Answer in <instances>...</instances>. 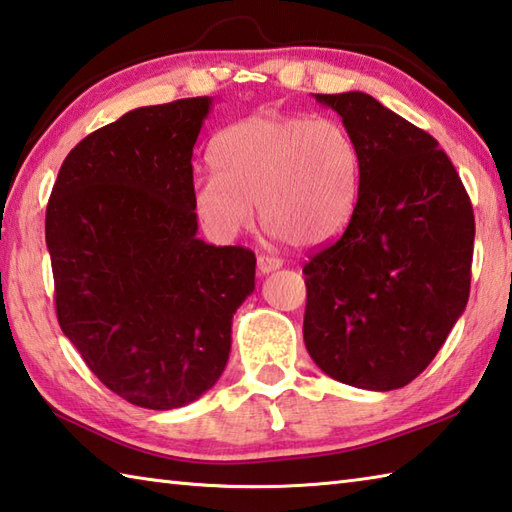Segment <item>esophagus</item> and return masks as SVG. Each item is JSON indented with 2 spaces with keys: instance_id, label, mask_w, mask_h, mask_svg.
I'll return each mask as SVG.
<instances>
[{
  "instance_id": "esophagus-1",
  "label": "esophagus",
  "mask_w": 512,
  "mask_h": 512,
  "mask_svg": "<svg viewBox=\"0 0 512 512\" xmlns=\"http://www.w3.org/2000/svg\"><path fill=\"white\" fill-rule=\"evenodd\" d=\"M280 266H282L280 257H273V255H259L257 257V268H259V273H264V275L277 271Z\"/></svg>"
}]
</instances>
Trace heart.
<instances>
[{
	"mask_svg": "<svg viewBox=\"0 0 512 512\" xmlns=\"http://www.w3.org/2000/svg\"><path fill=\"white\" fill-rule=\"evenodd\" d=\"M215 174L192 183L194 212L212 237L262 224L293 246H318L349 224L360 192V152L336 118L257 114L210 145Z\"/></svg>",
	"mask_w": 512,
	"mask_h": 512,
	"instance_id": "obj_1",
	"label": "heart"
}]
</instances>
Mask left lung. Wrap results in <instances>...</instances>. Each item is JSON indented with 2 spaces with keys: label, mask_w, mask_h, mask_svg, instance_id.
I'll return each instance as SVG.
<instances>
[{
  "label": "left lung",
  "mask_w": 512,
  "mask_h": 512,
  "mask_svg": "<svg viewBox=\"0 0 512 512\" xmlns=\"http://www.w3.org/2000/svg\"><path fill=\"white\" fill-rule=\"evenodd\" d=\"M360 152L345 232L302 273L304 345L340 383L389 392L430 365L470 295L475 215L448 154L362 91L315 94Z\"/></svg>",
  "instance_id": "1"
}]
</instances>
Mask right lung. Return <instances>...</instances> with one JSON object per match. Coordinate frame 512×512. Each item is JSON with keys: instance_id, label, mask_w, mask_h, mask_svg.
<instances>
[{"instance_id": "add662e5", "label": "right lung", "mask_w": 512, "mask_h": 512, "mask_svg": "<svg viewBox=\"0 0 512 512\" xmlns=\"http://www.w3.org/2000/svg\"><path fill=\"white\" fill-rule=\"evenodd\" d=\"M212 100L138 107L64 159L46 206L55 313L127 403L174 410L224 374L255 253L197 237L192 147Z\"/></svg>"}]
</instances>
